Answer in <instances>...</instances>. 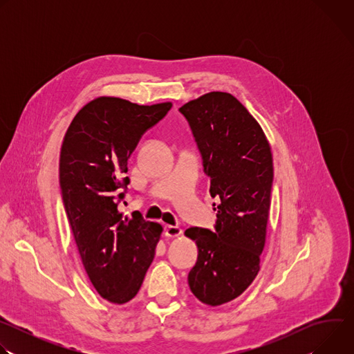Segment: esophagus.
Returning a JSON list of instances; mask_svg holds the SVG:
<instances>
[{"label":"esophagus","mask_w":354,"mask_h":354,"mask_svg":"<svg viewBox=\"0 0 354 354\" xmlns=\"http://www.w3.org/2000/svg\"><path fill=\"white\" fill-rule=\"evenodd\" d=\"M180 234H182V228L178 225H167L165 227V236L175 238V236H179Z\"/></svg>","instance_id":"1"}]
</instances>
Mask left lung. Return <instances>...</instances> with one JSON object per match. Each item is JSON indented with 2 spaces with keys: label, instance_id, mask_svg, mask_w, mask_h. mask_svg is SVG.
I'll use <instances>...</instances> for the list:
<instances>
[{
  "label": "left lung",
  "instance_id": "1",
  "mask_svg": "<svg viewBox=\"0 0 354 354\" xmlns=\"http://www.w3.org/2000/svg\"><path fill=\"white\" fill-rule=\"evenodd\" d=\"M187 119L217 198L216 231L192 227L197 262L189 272L192 292L217 307L239 297L261 269L273 182L270 144L257 119L228 92L189 100Z\"/></svg>",
  "mask_w": 354,
  "mask_h": 354
}]
</instances>
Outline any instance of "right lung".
Returning <instances> with one entry per match:
<instances>
[{
	"label": "right lung",
	"instance_id": "obj_1",
	"mask_svg": "<svg viewBox=\"0 0 354 354\" xmlns=\"http://www.w3.org/2000/svg\"><path fill=\"white\" fill-rule=\"evenodd\" d=\"M172 108L116 96L92 99L73 119L60 153V187L85 272L97 294L126 304L156 257L162 225L118 205L127 187V160L141 136Z\"/></svg>",
	"mask_w": 354,
	"mask_h": 354
}]
</instances>
